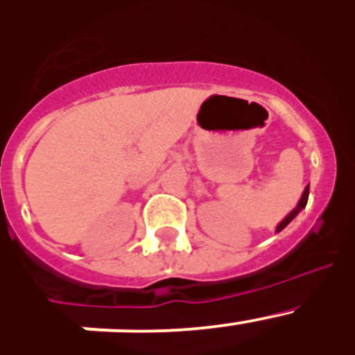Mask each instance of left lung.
Instances as JSON below:
<instances>
[{
    "mask_svg": "<svg viewBox=\"0 0 355 355\" xmlns=\"http://www.w3.org/2000/svg\"><path fill=\"white\" fill-rule=\"evenodd\" d=\"M307 197H309V184H307V187L304 188V192H302V196H300V200H299V202H297V206H295V208L291 209V211L288 213L286 216H284L283 220L279 222L277 227H275V233H281V231H283V229L286 227V225L290 224L291 220H293L295 216L299 215V213L302 211L304 208H306V205H307Z\"/></svg>",
    "mask_w": 355,
    "mask_h": 355,
    "instance_id": "obj_1",
    "label": "left lung"
}]
</instances>
